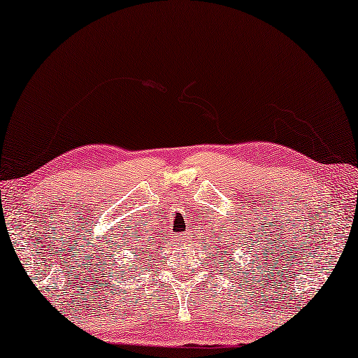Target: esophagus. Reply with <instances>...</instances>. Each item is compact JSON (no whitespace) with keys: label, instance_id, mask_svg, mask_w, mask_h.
Returning a JSON list of instances; mask_svg holds the SVG:
<instances>
[{"label":"esophagus","instance_id":"obj_1","mask_svg":"<svg viewBox=\"0 0 358 358\" xmlns=\"http://www.w3.org/2000/svg\"><path fill=\"white\" fill-rule=\"evenodd\" d=\"M185 241H187V236H185L184 233H179L178 236L174 238V244H184Z\"/></svg>","mask_w":358,"mask_h":358}]
</instances>
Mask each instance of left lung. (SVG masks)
<instances>
[{"label": "left lung", "instance_id": "obj_1", "mask_svg": "<svg viewBox=\"0 0 358 358\" xmlns=\"http://www.w3.org/2000/svg\"><path fill=\"white\" fill-rule=\"evenodd\" d=\"M262 231H264V229H262ZM241 246H243V244H241ZM229 248H231V243H229V244H227V249H229ZM224 252H227V251H222V254H224ZM215 256H220V254L217 252V254H215ZM227 256L229 257V259H231L233 257V254L231 252H229V254H227ZM256 256H257V254H256ZM224 257V256H223ZM222 264H223V261H222ZM227 264H228V266H231V262H229L228 261V259H227Z\"/></svg>", "mask_w": 358, "mask_h": 358}]
</instances>
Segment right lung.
<instances>
[{"instance_id": "add662e5", "label": "right lung", "mask_w": 358, "mask_h": 358, "mask_svg": "<svg viewBox=\"0 0 358 358\" xmlns=\"http://www.w3.org/2000/svg\"><path fill=\"white\" fill-rule=\"evenodd\" d=\"M136 241H138V239H136ZM127 244H129V241H127ZM127 244H124V246H127ZM114 246H115V244H114ZM131 248H138V244H134V243H131L130 244V249H127V251H131ZM146 249H148V248H146ZM146 249H145V251L143 252H146ZM136 251H138V249H136ZM136 251H134V252H131V254H136ZM107 264H106V266H109V267H107V268H109V271H110V268H112V272H115L117 271V266H119V261H117V257H119V256H117V248H114V249H112V252H109V254H107ZM131 261V256H130V254H129V262ZM134 266H135V264L134 262H130V264H125V262H122V268H127V272H134Z\"/></svg>"}]
</instances>
